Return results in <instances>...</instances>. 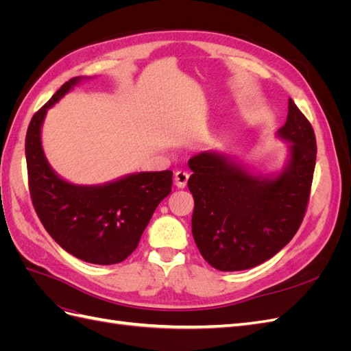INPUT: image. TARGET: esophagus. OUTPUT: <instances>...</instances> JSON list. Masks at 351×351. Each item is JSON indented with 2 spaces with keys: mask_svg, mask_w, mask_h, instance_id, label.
I'll return each instance as SVG.
<instances>
[{
  "mask_svg": "<svg viewBox=\"0 0 351 351\" xmlns=\"http://www.w3.org/2000/svg\"><path fill=\"white\" fill-rule=\"evenodd\" d=\"M187 180H189V174L186 171H177L174 174V184L178 189H184L187 186Z\"/></svg>",
  "mask_w": 351,
  "mask_h": 351,
  "instance_id": "esophagus-1",
  "label": "esophagus"
}]
</instances>
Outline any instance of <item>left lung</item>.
<instances>
[{
	"mask_svg": "<svg viewBox=\"0 0 351 351\" xmlns=\"http://www.w3.org/2000/svg\"><path fill=\"white\" fill-rule=\"evenodd\" d=\"M287 143L284 165L254 171L234 155L205 151L189 159L195 199L192 232L215 269L244 271L277 254L299 230L316 161L311 123L289 99L287 121L275 133Z\"/></svg>",
	"mask_w": 351,
	"mask_h": 351,
	"instance_id": "8db88e82",
	"label": "left lung"
}]
</instances>
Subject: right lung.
<instances>
[{
    "label": "right lung",
    "instance_id": "add662e5",
    "mask_svg": "<svg viewBox=\"0 0 351 351\" xmlns=\"http://www.w3.org/2000/svg\"><path fill=\"white\" fill-rule=\"evenodd\" d=\"M90 77H73L34 117L26 134L29 190L49 236L73 256L114 265L130 256L156 206L171 193L173 171H141L104 184H74L54 171L42 147L48 110Z\"/></svg>",
    "mask_w": 351,
    "mask_h": 351
}]
</instances>
